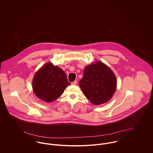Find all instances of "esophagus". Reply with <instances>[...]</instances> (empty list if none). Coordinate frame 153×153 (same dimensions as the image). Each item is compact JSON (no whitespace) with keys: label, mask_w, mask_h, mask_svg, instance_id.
Returning <instances> with one entry per match:
<instances>
[{"label":"esophagus","mask_w":153,"mask_h":153,"mask_svg":"<svg viewBox=\"0 0 153 153\" xmlns=\"http://www.w3.org/2000/svg\"><path fill=\"white\" fill-rule=\"evenodd\" d=\"M76 84H77V81H76V80H75V81H74V82H71V84H72V85H76Z\"/></svg>","instance_id":"obj_1"}]
</instances>
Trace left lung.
Returning <instances> with one entry per match:
<instances>
[{
  "instance_id": "obj_1",
  "label": "left lung",
  "mask_w": 153,
  "mask_h": 153,
  "mask_svg": "<svg viewBox=\"0 0 153 153\" xmlns=\"http://www.w3.org/2000/svg\"><path fill=\"white\" fill-rule=\"evenodd\" d=\"M85 96L94 105L108 102L117 88L116 77L108 66L100 61L87 66L79 82Z\"/></svg>"
}]
</instances>
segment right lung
Here are the masks:
<instances>
[{"mask_svg":"<svg viewBox=\"0 0 153 153\" xmlns=\"http://www.w3.org/2000/svg\"><path fill=\"white\" fill-rule=\"evenodd\" d=\"M70 85L64 71L51 62L42 66L35 74L32 81L33 91L36 96L46 102L58 98Z\"/></svg>","mask_w":153,"mask_h":153,"instance_id":"obj_1","label":"right lung"}]
</instances>
